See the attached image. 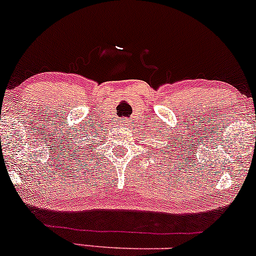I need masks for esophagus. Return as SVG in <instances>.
<instances>
[{"instance_id":"1","label":"esophagus","mask_w":256,"mask_h":256,"mask_svg":"<svg viewBox=\"0 0 256 256\" xmlns=\"http://www.w3.org/2000/svg\"><path fill=\"white\" fill-rule=\"evenodd\" d=\"M120 126H122V128H128V119H122V120H120Z\"/></svg>"}]
</instances>
